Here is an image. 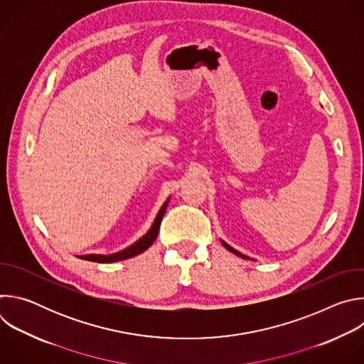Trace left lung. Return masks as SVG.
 <instances>
[{
	"label": "left lung",
	"mask_w": 364,
	"mask_h": 364,
	"mask_svg": "<svg viewBox=\"0 0 364 364\" xmlns=\"http://www.w3.org/2000/svg\"><path fill=\"white\" fill-rule=\"evenodd\" d=\"M222 243H223V246H225V247H226V249H228V250H230V252H232V253H235V255H237V256H240V257H243V259H247V256H245V255H242V253H240V252H237V250H236V249H233V247H232V246H229V245H228V243H226V242H223V240H222Z\"/></svg>",
	"instance_id": "8db88e82"
}]
</instances>
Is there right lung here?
<instances>
[{"label": "right lung", "instance_id": "right-lung-1", "mask_svg": "<svg viewBox=\"0 0 364 364\" xmlns=\"http://www.w3.org/2000/svg\"><path fill=\"white\" fill-rule=\"evenodd\" d=\"M167 204H168V200L163 204V207L160 209L157 218H155V220H154L151 229L146 232V235L142 236L139 240H136L134 245L128 246L127 249H124L121 252L112 253V255H83V256H79V257L85 259V261H90V262L111 264V262L124 261V259H128V257H132V256H136V255L142 253L144 250H146L152 245V242L155 239H157V235H159V230H160V225H161L163 216H164L166 209H167Z\"/></svg>", "mask_w": 364, "mask_h": 364}]
</instances>
